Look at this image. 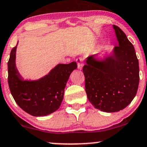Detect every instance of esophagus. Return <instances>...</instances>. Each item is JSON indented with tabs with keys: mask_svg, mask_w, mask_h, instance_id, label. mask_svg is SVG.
<instances>
[{
	"mask_svg": "<svg viewBox=\"0 0 147 147\" xmlns=\"http://www.w3.org/2000/svg\"><path fill=\"white\" fill-rule=\"evenodd\" d=\"M77 65H78V68L79 69H82V67L84 66V59L82 58H78L76 60Z\"/></svg>",
	"mask_w": 147,
	"mask_h": 147,
	"instance_id": "esophagus-1",
	"label": "esophagus"
}]
</instances>
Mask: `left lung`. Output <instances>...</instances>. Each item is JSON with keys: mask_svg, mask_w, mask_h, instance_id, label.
<instances>
[{"mask_svg": "<svg viewBox=\"0 0 147 147\" xmlns=\"http://www.w3.org/2000/svg\"><path fill=\"white\" fill-rule=\"evenodd\" d=\"M118 45L111 56L99 60L87 57L84 65L85 91L93 106L112 113L131 102L139 85V63L134 47L120 27L113 25Z\"/></svg>", "mask_w": 147, "mask_h": 147, "instance_id": "obj_1", "label": "left lung"}]
</instances>
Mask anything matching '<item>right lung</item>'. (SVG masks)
<instances>
[{"mask_svg": "<svg viewBox=\"0 0 147 147\" xmlns=\"http://www.w3.org/2000/svg\"><path fill=\"white\" fill-rule=\"evenodd\" d=\"M17 45L11 49L7 63L8 84L17 105L33 116H45L59 109L71 73L77 64H58L47 75L37 80H24L16 66Z\"/></svg>", "mask_w": 147, "mask_h": 147, "instance_id": "right-lung-1", "label": "right lung"}]
</instances>
